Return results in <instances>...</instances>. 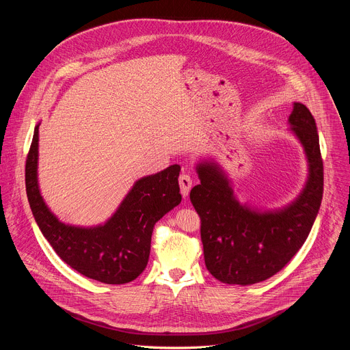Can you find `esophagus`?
Wrapping results in <instances>:
<instances>
[{"mask_svg":"<svg viewBox=\"0 0 350 350\" xmlns=\"http://www.w3.org/2000/svg\"><path fill=\"white\" fill-rule=\"evenodd\" d=\"M178 184H180L181 195H183L184 198L188 196L189 189H191V187H192V178H191V176L187 174V173H183V174L180 176V178H178Z\"/></svg>","mask_w":350,"mask_h":350,"instance_id":"obj_1","label":"esophagus"}]
</instances>
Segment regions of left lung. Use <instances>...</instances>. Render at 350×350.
Returning a JSON list of instances; mask_svg holds the SVG:
<instances>
[{"label":"left lung","mask_w":350,"mask_h":350,"mask_svg":"<svg viewBox=\"0 0 350 350\" xmlns=\"http://www.w3.org/2000/svg\"><path fill=\"white\" fill-rule=\"evenodd\" d=\"M289 131L302 144L309 176L293 202L275 211L242 205L224 170L213 161L196 165L201 184L189 199L201 217V239L209 273L224 284L251 285L278 273L305 243L323 199V159L313 115L295 103Z\"/></svg>","instance_id":"obj_1"}]
</instances>
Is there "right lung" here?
Listing matches in <instances>:
<instances>
[{"instance_id": "add662e5", "label": "right lung", "mask_w": 350, "mask_h": 350, "mask_svg": "<svg viewBox=\"0 0 350 350\" xmlns=\"http://www.w3.org/2000/svg\"><path fill=\"white\" fill-rule=\"evenodd\" d=\"M38 127L26 161L27 199L45 239L57 255L80 274L104 284H126L146 267L154 226L181 202L180 166L139 178L116 212L104 224L77 227L65 224L48 209L40 193Z\"/></svg>"}]
</instances>
